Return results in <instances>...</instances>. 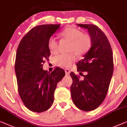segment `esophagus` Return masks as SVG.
<instances>
[{
	"mask_svg": "<svg viewBox=\"0 0 127 127\" xmlns=\"http://www.w3.org/2000/svg\"><path fill=\"white\" fill-rule=\"evenodd\" d=\"M65 74H66L67 75H68L70 74V71L69 69L66 68V69H65Z\"/></svg>",
	"mask_w": 127,
	"mask_h": 127,
	"instance_id": "1",
	"label": "esophagus"
}]
</instances>
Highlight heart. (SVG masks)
I'll return each instance as SVG.
<instances>
[{
    "label": "heart",
    "mask_w": 127,
    "mask_h": 127,
    "mask_svg": "<svg viewBox=\"0 0 127 127\" xmlns=\"http://www.w3.org/2000/svg\"><path fill=\"white\" fill-rule=\"evenodd\" d=\"M62 35L71 41L70 50L75 52L77 55H82L91 48L92 41L88 35L84 34L80 30L73 27H68L64 30ZM48 48L50 52L56 54L59 52L58 43L55 37L51 36L48 40ZM76 59L74 53H62L55 58L56 65L63 68L70 67Z\"/></svg>",
    "instance_id": "obj_1"
}]
</instances>
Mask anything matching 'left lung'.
I'll return each mask as SVG.
<instances>
[{
	"label": "left lung",
	"instance_id": "obj_1",
	"mask_svg": "<svg viewBox=\"0 0 127 127\" xmlns=\"http://www.w3.org/2000/svg\"><path fill=\"white\" fill-rule=\"evenodd\" d=\"M88 30L92 44L90 49L77 63L79 75L87 72L83 80L74 72L70 74L72 100L81 110H94L102 104L107 95L113 73V57L110 44L99 27L93 24H79Z\"/></svg>",
	"mask_w": 127,
	"mask_h": 127
}]
</instances>
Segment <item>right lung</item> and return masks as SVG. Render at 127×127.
<instances>
[{"instance_id":"right-lung-1","label":"right lung","mask_w":127,"mask_h":127,"mask_svg":"<svg viewBox=\"0 0 127 127\" xmlns=\"http://www.w3.org/2000/svg\"><path fill=\"white\" fill-rule=\"evenodd\" d=\"M60 24H44L33 27L22 39L15 62L18 90L24 105L33 112L42 113L51 107L57 84L65 75L56 67L50 72L43 63L50 55L48 40Z\"/></svg>"}]
</instances>
